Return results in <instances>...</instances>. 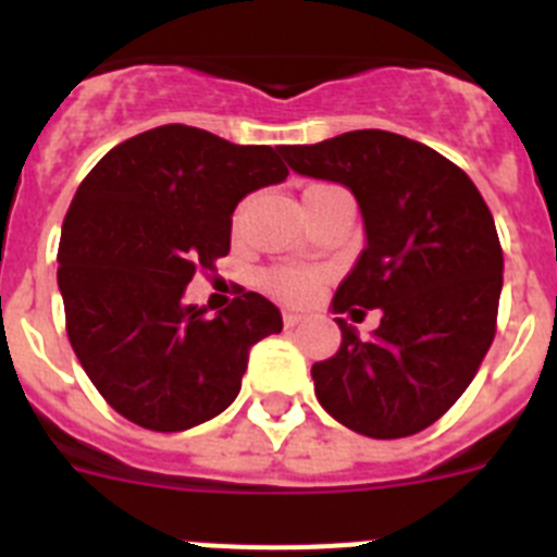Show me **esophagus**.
Here are the masks:
<instances>
[{
    "mask_svg": "<svg viewBox=\"0 0 557 557\" xmlns=\"http://www.w3.org/2000/svg\"><path fill=\"white\" fill-rule=\"evenodd\" d=\"M301 323H304V314L301 312H293V309H287V312H284V326H287V329L301 326Z\"/></svg>",
    "mask_w": 557,
    "mask_h": 557,
    "instance_id": "obj_1",
    "label": "esophagus"
}]
</instances>
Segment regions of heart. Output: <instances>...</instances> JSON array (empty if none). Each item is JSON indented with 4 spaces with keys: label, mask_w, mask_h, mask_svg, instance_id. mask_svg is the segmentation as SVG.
Returning <instances> with one entry per match:
<instances>
[{
    "label": "heart",
    "mask_w": 557,
    "mask_h": 557,
    "mask_svg": "<svg viewBox=\"0 0 557 557\" xmlns=\"http://www.w3.org/2000/svg\"><path fill=\"white\" fill-rule=\"evenodd\" d=\"M264 287L278 295V298H284V301L304 304L318 293L321 275L304 268H275L264 273Z\"/></svg>",
    "instance_id": "1"
}]
</instances>
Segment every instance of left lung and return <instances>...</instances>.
<instances>
[{
	"instance_id": "1",
	"label": "left lung",
	"mask_w": 557,
	"mask_h": 557,
	"mask_svg": "<svg viewBox=\"0 0 557 557\" xmlns=\"http://www.w3.org/2000/svg\"><path fill=\"white\" fill-rule=\"evenodd\" d=\"M289 170L351 189L366 250L332 312L382 309L371 339L343 318L334 357L314 362V396L348 430L407 437L471 385L496 334L502 248L488 206L460 166L387 131H351L278 150Z\"/></svg>"
}]
</instances>
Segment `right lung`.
Returning a JSON list of instances; mask_svg holds the SVG:
<instances>
[{
	"label": "right lung",
	"instance_id": "obj_1",
	"mask_svg": "<svg viewBox=\"0 0 557 557\" xmlns=\"http://www.w3.org/2000/svg\"><path fill=\"white\" fill-rule=\"evenodd\" d=\"M289 175L268 145L161 125L108 150L77 186L58 248L69 343L113 410L152 432L220 416L250 348L282 332L259 293L214 318L184 304L198 268L231 248L236 203Z\"/></svg>",
	"mask_w": 557,
	"mask_h": 557
}]
</instances>
